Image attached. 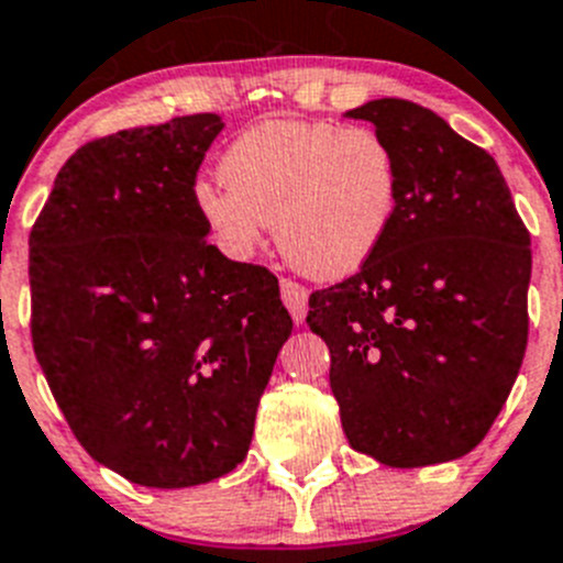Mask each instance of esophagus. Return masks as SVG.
I'll use <instances>...</instances> for the list:
<instances>
[{
	"instance_id": "obj_1",
	"label": "esophagus",
	"mask_w": 563,
	"mask_h": 563,
	"mask_svg": "<svg viewBox=\"0 0 563 563\" xmlns=\"http://www.w3.org/2000/svg\"><path fill=\"white\" fill-rule=\"evenodd\" d=\"M280 297L286 302V309L291 311L297 325H302L306 314H309V291L295 280H280Z\"/></svg>"
}]
</instances>
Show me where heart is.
Wrapping results in <instances>:
<instances>
[{
	"mask_svg": "<svg viewBox=\"0 0 563 563\" xmlns=\"http://www.w3.org/2000/svg\"><path fill=\"white\" fill-rule=\"evenodd\" d=\"M228 184L198 180L192 209L229 257L261 246L266 223L297 272L340 280L379 252L397 221L402 169L371 126L268 119L243 130L221 158Z\"/></svg>",
	"mask_w": 563,
	"mask_h": 563,
	"instance_id": "b5f03b06",
	"label": "heart"
}]
</instances>
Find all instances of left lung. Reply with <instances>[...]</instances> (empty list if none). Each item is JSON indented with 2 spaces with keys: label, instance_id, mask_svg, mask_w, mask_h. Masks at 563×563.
<instances>
[{
  "label": "left lung",
  "instance_id": "left-lung-1",
  "mask_svg": "<svg viewBox=\"0 0 563 563\" xmlns=\"http://www.w3.org/2000/svg\"><path fill=\"white\" fill-rule=\"evenodd\" d=\"M388 139L397 221L354 277L314 291L351 448L388 467L453 462L487 437L527 349L530 234L496 161L437 112L374 99L345 112Z\"/></svg>",
  "mask_w": 563,
  "mask_h": 563
}]
</instances>
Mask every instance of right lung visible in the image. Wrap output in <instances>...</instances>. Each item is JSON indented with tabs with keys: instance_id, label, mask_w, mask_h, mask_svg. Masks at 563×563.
I'll return each mask as SVG.
<instances>
[{
	"instance_id": "add662e5",
	"label": "right lung",
	"mask_w": 563,
	"mask_h": 563,
	"mask_svg": "<svg viewBox=\"0 0 563 563\" xmlns=\"http://www.w3.org/2000/svg\"><path fill=\"white\" fill-rule=\"evenodd\" d=\"M214 112L76 150L31 232L33 351L85 451L144 487L246 459L291 317L272 272L229 261L192 209Z\"/></svg>"
}]
</instances>
